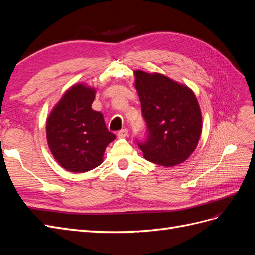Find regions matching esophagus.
Instances as JSON below:
<instances>
[{
    "label": "esophagus",
    "mask_w": 255,
    "mask_h": 255,
    "mask_svg": "<svg viewBox=\"0 0 255 255\" xmlns=\"http://www.w3.org/2000/svg\"><path fill=\"white\" fill-rule=\"evenodd\" d=\"M117 136H118L119 138H126V137H128V128H123V129L119 130Z\"/></svg>",
    "instance_id": "esophagus-1"
}]
</instances>
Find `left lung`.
Masks as SVG:
<instances>
[{
  "mask_svg": "<svg viewBox=\"0 0 255 255\" xmlns=\"http://www.w3.org/2000/svg\"><path fill=\"white\" fill-rule=\"evenodd\" d=\"M135 88L148 125L143 157L159 166L184 163L199 143L202 113L195 92L161 73L135 70Z\"/></svg>",
  "mask_w": 255,
  "mask_h": 255,
  "instance_id": "left-lung-1",
  "label": "left lung"
}]
</instances>
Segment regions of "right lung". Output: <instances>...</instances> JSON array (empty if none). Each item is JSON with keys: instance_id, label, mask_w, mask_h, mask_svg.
Listing matches in <instances>:
<instances>
[{"instance_id": "add662e5", "label": "right lung", "mask_w": 255, "mask_h": 255, "mask_svg": "<svg viewBox=\"0 0 255 255\" xmlns=\"http://www.w3.org/2000/svg\"><path fill=\"white\" fill-rule=\"evenodd\" d=\"M96 88L74 84L53 107L45 132L53 157L66 170L87 172L103 163L106 146L116 136L109 132L102 113L91 109Z\"/></svg>"}]
</instances>
